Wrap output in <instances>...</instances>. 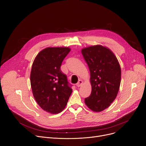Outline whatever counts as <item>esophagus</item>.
<instances>
[{"mask_svg":"<svg viewBox=\"0 0 146 146\" xmlns=\"http://www.w3.org/2000/svg\"><path fill=\"white\" fill-rule=\"evenodd\" d=\"M82 84H83V81L82 80H79L78 82H77V83L76 84V86L78 87H80L82 85Z\"/></svg>","mask_w":146,"mask_h":146,"instance_id":"esophagus-1","label":"esophagus"}]
</instances>
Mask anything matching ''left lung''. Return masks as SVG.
<instances>
[{"label": "left lung", "instance_id": "8db88e82", "mask_svg": "<svg viewBox=\"0 0 146 146\" xmlns=\"http://www.w3.org/2000/svg\"><path fill=\"white\" fill-rule=\"evenodd\" d=\"M82 53L90 69L92 87L90 96L84 101L92 111L101 112L108 108L117 96L121 80L120 65L113 53L102 45L85 48Z\"/></svg>", "mask_w": 146, "mask_h": 146}]
</instances>
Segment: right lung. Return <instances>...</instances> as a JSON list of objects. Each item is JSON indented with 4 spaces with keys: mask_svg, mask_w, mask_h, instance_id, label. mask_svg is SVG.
I'll return each instance as SVG.
<instances>
[{
    "mask_svg": "<svg viewBox=\"0 0 146 146\" xmlns=\"http://www.w3.org/2000/svg\"><path fill=\"white\" fill-rule=\"evenodd\" d=\"M70 51L68 47L46 48L35 57L30 82L34 97L42 110L56 114L66 107L72 92L67 76L60 66Z\"/></svg>",
    "mask_w": 146,
    "mask_h": 146,
    "instance_id": "right-lung-1",
    "label": "right lung"
}]
</instances>
